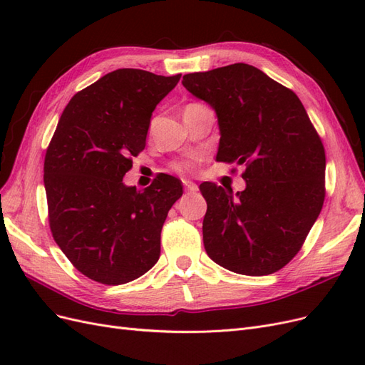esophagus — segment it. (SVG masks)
Here are the masks:
<instances>
[{"label": "esophagus", "instance_id": "esophagus-1", "mask_svg": "<svg viewBox=\"0 0 365 365\" xmlns=\"http://www.w3.org/2000/svg\"><path fill=\"white\" fill-rule=\"evenodd\" d=\"M184 189H185V192H189V193H196L197 185L192 181H184Z\"/></svg>", "mask_w": 365, "mask_h": 365}]
</instances>
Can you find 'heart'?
I'll use <instances>...</instances> for the list:
<instances>
[{
    "label": "heart",
    "instance_id": "obj_1",
    "mask_svg": "<svg viewBox=\"0 0 365 365\" xmlns=\"http://www.w3.org/2000/svg\"><path fill=\"white\" fill-rule=\"evenodd\" d=\"M197 161H200V157H192V158H187V160L176 161V163L172 164V169L175 172H190L196 168Z\"/></svg>",
    "mask_w": 365,
    "mask_h": 365
}]
</instances>
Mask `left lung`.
<instances>
[{
	"label": "left lung",
	"instance_id": "obj_1",
	"mask_svg": "<svg viewBox=\"0 0 365 365\" xmlns=\"http://www.w3.org/2000/svg\"><path fill=\"white\" fill-rule=\"evenodd\" d=\"M215 109L217 161L245 165V190L202 182L208 257L244 275L282 269L300 251L324 202L326 155L300 98L248 63L182 77Z\"/></svg>",
	"mask_w": 365,
	"mask_h": 365
}]
</instances>
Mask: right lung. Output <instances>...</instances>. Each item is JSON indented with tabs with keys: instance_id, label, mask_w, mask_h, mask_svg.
<instances>
[{
	"instance_id": "right-lung-1",
	"label": "right lung",
	"mask_w": 365,
	"mask_h": 365,
	"mask_svg": "<svg viewBox=\"0 0 365 365\" xmlns=\"http://www.w3.org/2000/svg\"><path fill=\"white\" fill-rule=\"evenodd\" d=\"M181 74L120 68L77 93L65 106L43 161L51 235L88 279L123 284L160 259L161 228L182 195L161 173L145 190L123 182L146 146L153 109Z\"/></svg>"
}]
</instances>
